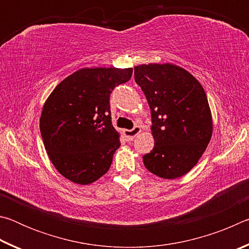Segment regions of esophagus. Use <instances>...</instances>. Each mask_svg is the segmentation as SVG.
Returning <instances> with one entry per match:
<instances>
[{
	"label": "esophagus",
	"mask_w": 249,
	"mask_h": 249,
	"mask_svg": "<svg viewBox=\"0 0 249 249\" xmlns=\"http://www.w3.org/2000/svg\"><path fill=\"white\" fill-rule=\"evenodd\" d=\"M141 130L142 129H141L140 126H135L133 129H125L124 130V136L126 138V141H133L134 138L141 133Z\"/></svg>",
	"instance_id": "1"
}]
</instances>
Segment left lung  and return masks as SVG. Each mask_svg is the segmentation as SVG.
Returning a JSON list of instances; mask_svg holds the SVG:
<instances>
[{
	"instance_id": "1",
	"label": "left lung",
	"mask_w": 249,
	"mask_h": 249,
	"mask_svg": "<svg viewBox=\"0 0 249 249\" xmlns=\"http://www.w3.org/2000/svg\"><path fill=\"white\" fill-rule=\"evenodd\" d=\"M134 75L148 101L155 140L144 165L160 178H179L196 165L212 136L205 91L191 73L170 64L136 66Z\"/></svg>"
}]
</instances>
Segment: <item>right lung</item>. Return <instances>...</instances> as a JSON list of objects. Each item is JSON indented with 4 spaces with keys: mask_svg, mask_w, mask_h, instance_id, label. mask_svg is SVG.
I'll use <instances>...</instances> for the list:
<instances>
[{
    "mask_svg": "<svg viewBox=\"0 0 249 249\" xmlns=\"http://www.w3.org/2000/svg\"><path fill=\"white\" fill-rule=\"evenodd\" d=\"M132 68H84L54 88L39 128L54 168L72 182L89 184L111 167L121 146L112 125L109 95L132 78Z\"/></svg>",
    "mask_w": 249,
    "mask_h": 249,
    "instance_id": "add662e5",
    "label": "right lung"
}]
</instances>
